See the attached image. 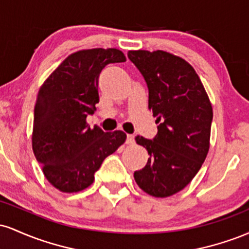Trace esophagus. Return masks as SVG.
<instances>
[{
  "instance_id": "34e87169",
  "label": "esophagus",
  "mask_w": 249,
  "mask_h": 249,
  "mask_svg": "<svg viewBox=\"0 0 249 249\" xmlns=\"http://www.w3.org/2000/svg\"><path fill=\"white\" fill-rule=\"evenodd\" d=\"M133 142H134V136H133V134H127L126 144L131 145V144H133Z\"/></svg>"
}]
</instances>
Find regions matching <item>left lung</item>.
<instances>
[{
	"label": "left lung",
	"instance_id": "left-lung-1",
	"mask_svg": "<svg viewBox=\"0 0 249 249\" xmlns=\"http://www.w3.org/2000/svg\"><path fill=\"white\" fill-rule=\"evenodd\" d=\"M127 56L146 81L148 110L159 124L153 141L136 137L150 157L133 177L144 192L166 198L184 190L206 159L212 104L196 70L181 57L164 50H130Z\"/></svg>",
	"mask_w": 249,
	"mask_h": 249
}]
</instances>
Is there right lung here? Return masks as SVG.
Listing matches in <instances>:
<instances>
[{
    "label": "right lung",
    "instance_id": "add662e5",
    "mask_svg": "<svg viewBox=\"0 0 249 249\" xmlns=\"http://www.w3.org/2000/svg\"><path fill=\"white\" fill-rule=\"evenodd\" d=\"M126 61L116 48L78 50L45 79L34 108L33 151L48 181L64 193L85 190L107 156L126 141L121 130L104 132L87 123L99 102L105 65Z\"/></svg>",
    "mask_w": 249,
    "mask_h": 249
}]
</instances>
